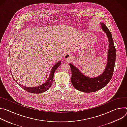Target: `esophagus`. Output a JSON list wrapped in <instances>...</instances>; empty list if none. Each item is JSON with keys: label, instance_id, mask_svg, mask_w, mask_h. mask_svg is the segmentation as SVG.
<instances>
[{"label": "esophagus", "instance_id": "1", "mask_svg": "<svg viewBox=\"0 0 127 127\" xmlns=\"http://www.w3.org/2000/svg\"><path fill=\"white\" fill-rule=\"evenodd\" d=\"M70 57H71L70 55H69V54H66V55L64 56V58H65V59H66V60H69V59L70 58Z\"/></svg>", "mask_w": 127, "mask_h": 127}]
</instances>
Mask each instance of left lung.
I'll return each instance as SVG.
<instances>
[{
	"label": "left lung",
	"instance_id": "obj_1",
	"mask_svg": "<svg viewBox=\"0 0 127 127\" xmlns=\"http://www.w3.org/2000/svg\"><path fill=\"white\" fill-rule=\"evenodd\" d=\"M103 31L106 33L109 41L107 65L103 73L95 78L88 77L82 74L78 68L72 64H69L72 72L71 82L74 88L84 93H93L106 86L112 77L114 70L116 52L112 34L103 24L100 23Z\"/></svg>",
	"mask_w": 127,
	"mask_h": 127
}]
</instances>
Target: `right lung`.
<instances>
[{"instance_id": "1", "label": "right lung", "mask_w": 127, "mask_h": 127, "mask_svg": "<svg viewBox=\"0 0 127 127\" xmlns=\"http://www.w3.org/2000/svg\"><path fill=\"white\" fill-rule=\"evenodd\" d=\"M61 63V61H59L57 64H56L55 65H54V67H53V68H52V70H51V72L50 75L49 77V79L47 80V81L45 83H44V84H43L42 85H41L40 86H39L38 87H25L24 86L21 85L20 84H19L18 82H16V81H15L16 82V83L18 84V85H20L24 90H25L26 91H27L29 93H32V94H40V93H44V92L47 91V90L52 85V82H53V79L54 74V73H55V70L60 65ZM12 76L13 78L12 75Z\"/></svg>"}]
</instances>
